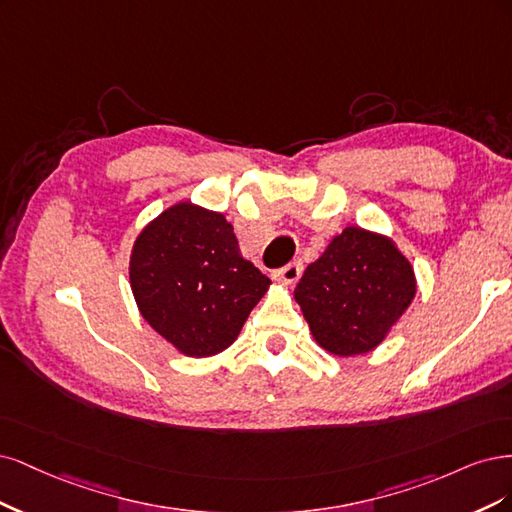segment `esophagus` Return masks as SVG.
I'll use <instances>...</instances> for the list:
<instances>
[{
  "label": "esophagus",
  "mask_w": 512,
  "mask_h": 512,
  "mask_svg": "<svg viewBox=\"0 0 512 512\" xmlns=\"http://www.w3.org/2000/svg\"><path fill=\"white\" fill-rule=\"evenodd\" d=\"M302 272H304L302 261H291L285 268L274 270L272 276H274V280H278V283H283V285H295L300 280Z\"/></svg>",
  "instance_id": "34e87169"
}]
</instances>
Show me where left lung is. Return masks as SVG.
<instances>
[{
    "label": "left lung",
    "mask_w": 512,
    "mask_h": 512,
    "mask_svg": "<svg viewBox=\"0 0 512 512\" xmlns=\"http://www.w3.org/2000/svg\"><path fill=\"white\" fill-rule=\"evenodd\" d=\"M415 293V272L393 240L346 227L306 268L293 295L323 349L353 357L385 340Z\"/></svg>",
    "instance_id": "8db88e82"
}]
</instances>
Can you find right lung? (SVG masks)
<instances>
[{
  "label": "right lung",
  "mask_w": 512,
  "mask_h": 512,
  "mask_svg": "<svg viewBox=\"0 0 512 512\" xmlns=\"http://www.w3.org/2000/svg\"><path fill=\"white\" fill-rule=\"evenodd\" d=\"M129 283L159 336L189 357H210L238 338L270 278L240 255L221 212L180 202L136 238Z\"/></svg>",
  "instance_id": "1"
}]
</instances>
